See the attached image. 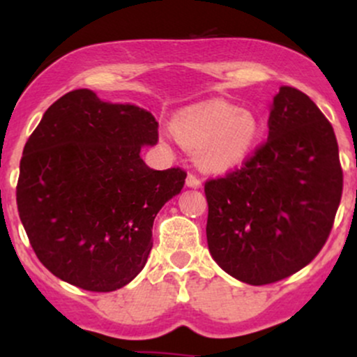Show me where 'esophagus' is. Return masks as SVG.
Returning a JSON list of instances; mask_svg holds the SVG:
<instances>
[{"mask_svg": "<svg viewBox=\"0 0 357 357\" xmlns=\"http://www.w3.org/2000/svg\"><path fill=\"white\" fill-rule=\"evenodd\" d=\"M186 186L191 188V190H198V188H202V179L195 174H188Z\"/></svg>", "mask_w": 357, "mask_h": 357, "instance_id": "obj_1", "label": "esophagus"}]
</instances>
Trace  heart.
<instances>
[{
    "instance_id": "b5f03b06",
    "label": "heart",
    "mask_w": 357,
    "mask_h": 357,
    "mask_svg": "<svg viewBox=\"0 0 357 357\" xmlns=\"http://www.w3.org/2000/svg\"><path fill=\"white\" fill-rule=\"evenodd\" d=\"M171 129L186 149L195 151L196 165L216 174L243 165L260 136V122L252 110L223 100L184 107Z\"/></svg>"
}]
</instances>
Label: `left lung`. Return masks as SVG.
Returning a JSON list of instances; mask_svg holds the SVG:
<instances>
[{
  "label": "left lung",
  "mask_w": 357,
  "mask_h": 357,
  "mask_svg": "<svg viewBox=\"0 0 357 357\" xmlns=\"http://www.w3.org/2000/svg\"><path fill=\"white\" fill-rule=\"evenodd\" d=\"M204 195L208 248L225 272L250 285L290 277L321 252L341 203L333 126L304 92L282 85L267 142Z\"/></svg>",
  "instance_id": "1"
}]
</instances>
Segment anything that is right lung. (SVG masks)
I'll list each match as a JSON object with an SVG mask.
<instances>
[{
	"instance_id": "1",
	"label": "right lung",
	"mask_w": 357,
	"mask_h": 357,
	"mask_svg": "<svg viewBox=\"0 0 357 357\" xmlns=\"http://www.w3.org/2000/svg\"><path fill=\"white\" fill-rule=\"evenodd\" d=\"M158 122L134 104L72 90L43 114L23 149L16 186L20 220L55 277L112 292L144 268L155 215L184 186L179 167L155 171L142 146Z\"/></svg>"
}]
</instances>
